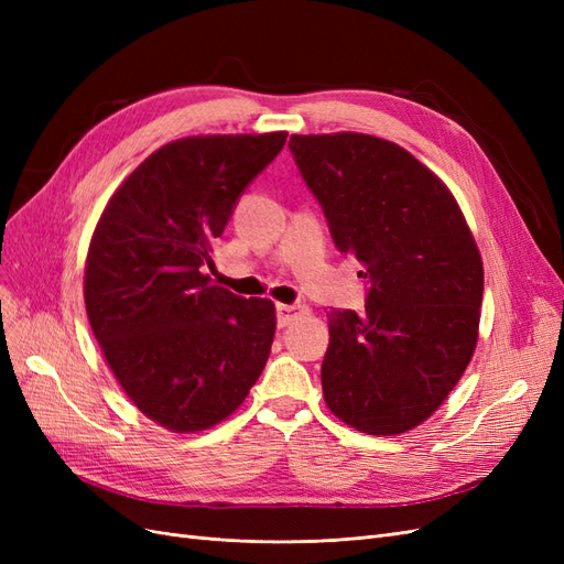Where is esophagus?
<instances>
[{
    "label": "esophagus",
    "instance_id": "1",
    "mask_svg": "<svg viewBox=\"0 0 564 564\" xmlns=\"http://www.w3.org/2000/svg\"><path fill=\"white\" fill-rule=\"evenodd\" d=\"M275 313H278V327H280V329H284V327H289V324H292V322L303 313V305H286V303H278Z\"/></svg>",
    "mask_w": 564,
    "mask_h": 564
}]
</instances>
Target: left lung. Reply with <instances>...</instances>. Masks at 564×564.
Returning <instances> with one entry per match:
<instances>
[{"label": "left lung", "instance_id": "8db88e82", "mask_svg": "<svg viewBox=\"0 0 564 564\" xmlns=\"http://www.w3.org/2000/svg\"><path fill=\"white\" fill-rule=\"evenodd\" d=\"M289 150L336 249L369 280L365 313L327 315L324 400L367 435L412 431L475 350L485 275L466 218L431 169L377 135H292Z\"/></svg>", "mask_w": 564, "mask_h": 564}]
</instances>
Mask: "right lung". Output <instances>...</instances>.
Returning a JSON list of instances; mask_svg holds the SVG:
<instances>
[{"instance_id":"add662e5","label":"right lung","mask_w":564,"mask_h":564,"mask_svg":"<svg viewBox=\"0 0 564 564\" xmlns=\"http://www.w3.org/2000/svg\"><path fill=\"white\" fill-rule=\"evenodd\" d=\"M286 133L193 135L162 145L119 185L84 270V303L119 386L176 433L245 402L275 336V305L214 286V242Z\"/></svg>"}]
</instances>
